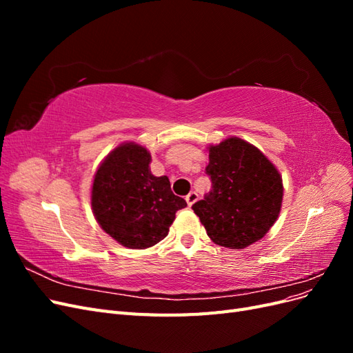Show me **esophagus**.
Masks as SVG:
<instances>
[{
    "label": "esophagus",
    "instance_id": "1",
    "mask_svg": "<svg viewBox=\"0 0 353 353\" xmlns=\"http://www.w3.org/2000/svg\"><path fill=\"white\" fill-rule=\"evenodd\" d=\"M197 199H199V194L196 193V191H191V193H188L187 197H185V200H187V203H188V206H193L194 203L197 201Z\"/></svg>",
    "mask_w": 353,
    "mask_h": 353
}]
</instances>
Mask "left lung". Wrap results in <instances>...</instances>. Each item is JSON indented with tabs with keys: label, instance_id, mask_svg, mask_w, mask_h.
<instances>
[{
	"label": "left lung",
	"instance_id": "1",
	"mask_svg": "<svg viewBox=\"0 0 353 353\" xmlns=\"http://www.w3.org/2000/svg\"><path fill=\"white\" fill-rule=\"evenodd\" d=\"M212 190L193 210L210 240L244 249L274 225L283 203V179L259 148L237 137L209 145Z\"/></svg>",
	"mask_w": 353,
	"mask_h": 353
}]
</instances>
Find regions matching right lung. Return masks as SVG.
Segmentation results:
<instances>
[{
    "label": "right lung",
    "mask_w": 353,
    "mask_h": 353,
    "mask_svg": "<svg viewBox=\"0 0 353 353\" xmlns=\"http://www.w3.org/2000/svg\"><path fill=\"white\" fill-rule=\"evenodd\" d=\"M152 156L123 143L103 160L94 175L91 208L100 227L128 249H147L163 240L176 210L187 206L170 190L168 176H154Z\"/></svg>",
    "instance_id": "right-lung-1"
}]
</instances>
